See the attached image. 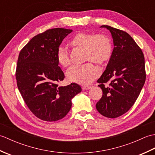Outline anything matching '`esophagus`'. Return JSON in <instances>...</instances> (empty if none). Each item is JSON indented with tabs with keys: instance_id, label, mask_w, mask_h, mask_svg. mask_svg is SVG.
Here are the masks:
<instances>
[{
	"instance_id": "34e87169",
	"label": "esophagus",
	"mask_w": 155,
	"mask_h": 155,
	"mask_svg": "<svg viewBox=\"0 0 155 155\" xmlns=\"http://www.w3.org/2000/svg\"><path fill=\"white\" fill-rule=\"evenodd\" d=\"M91 88V86H88V85H84V86H82V89L83 90H88L90 89Z\"/></svg>"
}]
</instances>
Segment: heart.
I'll return each instance as SVG.
<instances>
[{"instance_id":"1","label":"heart","mask_w":155,"mask_h":155,"mask_svg":"<svg viewBox=\"0 0 155 155\" xmlns=\"http://www.w3.org/2000/svg\"><path fill=\"white\" fill-rule=\"evenodd\" d=\"M73 47L84 49V60L103 64L107 61L112 54V43L110 38L104 34L93 32H78L72 38L70 42ZM57 58L62 67L71 64L68 51L60 47L57 50ZM99 74V71L91 62L80 65H73L67 72L69 81L86 84L90 83Z\"/></svg>"}]
</instances>
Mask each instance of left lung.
<instances>
[{
  "instance_id": "8db88e82",
  "label": "left lung",
  "mask_w": 155,
  "mask_h": 155,
  "mask_svg": "<svg viewBox=\"0 0 155 155\" xmlns=\"http://www.w3.org/2000/svg\"><path fill=\"white\" fill-rule=\"evenodd\" d=\"M113 38L111 57L97 83L103 96L96 108L104 117L117 118L133 107L146 79L145 64L143 51L127 32L108 25ZM109 82L105 87L104 84Z\"/></svg>"
}]
</instances>
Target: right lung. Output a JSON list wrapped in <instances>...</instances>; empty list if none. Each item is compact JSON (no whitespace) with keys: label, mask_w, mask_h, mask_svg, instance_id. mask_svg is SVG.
Listing matches in <instances>:
<instances>
[{"label":"right lung","mask_w":155,"mask_h":155,"mask_svg":"<svg viewBox=\"0 0 155 155\" xmlns=\"http://www.w3.org/2000/svg\"><path fill=\"white\" fill-rule=\"evenodd\" d=\"M72 31L55 28L35 36L22 48L16 70L17 87L28 108L37 118L52 122L64 118L71 100L81 92L79 85L58 87L64 74L58 66L57 50Z\"/></svg>","instance_id":"right-lung-1"}]
</instances>
